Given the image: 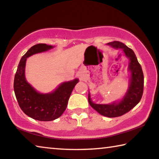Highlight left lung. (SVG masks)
<instances>
[{
	"instance_id": "obj_1",
	"label": "left lung",
	"mask_w": 159,
	"mask_h": 159,
	"mask_svg": "<svg viewBox=\"0 0 159 159\" xmlns=\"http://www.w3.org/2000/svg\"><path fill=\"white\" fill-rule=\"evenodd\" d=\"M116 49H122L126 57L129 59L128 70L130 72V84L123 98L118 102L112 104H95L91 100L88 93V102L99 114L104 116L114 118L126 114L138 104L142 98L144 89V75L141 65L133 50L119 41H113L107 43Z\"/></svg>"
}]
</instances>
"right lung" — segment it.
<instances>
[{"instance_id": "right-lung-1", "label": "right lung", "mask_w": 159, "mask_h": 159, "mask_svg": "<svg viewBox=\"0 0 159 159\" xmlns=\"http://www.w3.org/2000/svg\"><path fill=\"white\" fill-rule=\"evenodd\" d=\"M52 48L45 43L32 46L21 57L15 76L14 91L19 106L25 114L41 121H50L61 116L66 108L72 90L79 82L77 79L64 82L53 92L42 94L26 81L25 66L27 57Z\"/></svg>"}]
</instances>
